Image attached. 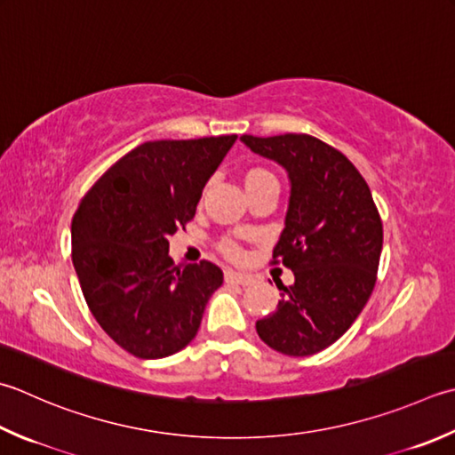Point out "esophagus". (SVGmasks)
<instances>
[{
  "mask_svg": "<svg viewBox=\"0 0 455 455\" xmlns=\"http://www.w3.org/2000/svg\"><path fill=\"white\" fill-rule=\"evenodd\" d=\"M225 280H227V283H238V286H251L252 275L240 274V272H235V270H227L225 272Z\"/></svg>",
  "mask_w": 455,
  "mask_h": 455,
  "instance_id": "esophagus-1",
  "label": "esophagus"
}]
</instances>
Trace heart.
<instances>
[{
  "instance_id": "heart-1",
  "label": "heart",
  "mask_w": 455,
  "mask_h": 455,
  "mask_svg": "<svg viewBox=\"0 0 455 455\" xmlns=\"http://www.w3.org/2000/svg\"><path fill=\"white\" fill-rule=\"evenodd\" d=\"M266 180H274V177H272L268 172H266V169L254 167V169H251V172H246V175H244V185H246V187H252V185L262 183V181H266ZM222 251H225L227 256H233V258L240 256L238 246H236L235 243H230V240H227V243H222Z\"/></svg>"
}]
</instances>
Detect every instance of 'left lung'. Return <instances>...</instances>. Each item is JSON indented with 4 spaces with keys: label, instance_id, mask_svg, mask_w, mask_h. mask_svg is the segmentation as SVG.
<instances>
[{
    "label": "left lung",
    "instance_id": "obj_1",
    "mask_svg": "<svg viewBox=\"0 0 455 455\" xmlns=\"http://www.w3.org/2000/svg\"><path fill=\"white\" fill-rule=\"evenodd\" d=\"M286 169L290 201L274 260L293 272L278 307L256 322L260 339L290 357L327 349L353 325L377 282L382 222L367 181L341 151L307 133L240 136Z\"/></svg>",
    "mask_w": 455,
    "mask_h": 455
}]
</instances>
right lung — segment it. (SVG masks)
<instances>
[{
	"mask_svg": "<svg viewBox=\"0 0 455 455\" xmlns=\"http://www.w3.org/2000/svg\"><path fill=\"white\" fill-rule=\"evenodd\" d=\"M236 136L159 140L132 149L73 217V264L100 327L140 359H164L197 335L219 266L175 264L169 236L197 211Z\"/></svg>",
	"mask_w": 455,
	"mask_h": 455,
	"instance_id": "obj_1",
	"label": "right lung"
}]
</instances>
